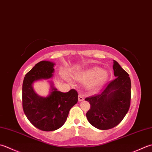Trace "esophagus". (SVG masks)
Listing matches in <instances>:
<instances>
[{
    "mask_svg": "<svg viewBox=\"0 0 152 152\" xmlns=\"http://www.w3.org/2000/svg\"><path fill=\"white\" fill-rule=\"evenodd\" d=\"M83 100H84V96H83L82 94H79V95H78V101H79V102H82Z\"/></svg>",
    "mask_w": 152,
    "mask_h": 152,
    "instance_id": "esophagus-1",
    "label": "esophagus"
}]
</instances>
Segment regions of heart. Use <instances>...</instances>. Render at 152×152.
Masks as SVG:
<instances>
[{"mask_svg":"<svg viewBox=\"0 0 152 152\" xmlns=\"http://www.w3.org/2000/svg\"><path fill=\"white\" fill-rule=\"evenodd\" d=\"M108 78V74L99 67H92L76 74V78L81 82H89L88 88L96 89L102 86Z\"/></svg>","mask_w":152,"mask_h":152,"instance_id":"1","label":"heart"}]
</instances>
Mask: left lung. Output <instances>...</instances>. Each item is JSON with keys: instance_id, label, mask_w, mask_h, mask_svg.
Instances as JSON below:
<instances>
[{"instance_id": "obj_1", "label": "left lung", "mask_w": 152, "mask_h": 152, "mask_svg": "<svg viewBox=\"0 0 152 152\" xmlns=\"http://www.w3.org/2000/svg\"><path fill=\"white\" fill-rule=\"evenodd\" d=\"M116 78L97 96L85 99L90 104L86 117L92 126L108 130L118 125L129 111L131 97V81L128 74L113 61Z\"/></svg>"}]
</instances>
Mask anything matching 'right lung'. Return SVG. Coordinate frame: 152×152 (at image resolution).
I'll return each mask as SVG.
<instances>
[{
    "mask_svg": "<svg viewBox=\"0 0 152 152\" xmlns=\"http://www.w3.org/2000/svg\"><path fill=\"white\" fill-rule=\"evenodd\" d=\"M55 63L43 61L38 62L26 74L22 85V105L29 122L38 129L53 131L63 125L70 109L78 102V93L71 90L66 93L59 91L50 82L48 96L43 97L35 93L34 82L48 80L53 76Z\"/></svg>",
    "mask_w": 152,
    "mask_h": 152,
    "instance_id": "right-lung-1",
    "label": "right lung"
}]
</instances>
